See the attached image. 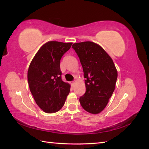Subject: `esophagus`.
Masks as SVG:
<instances>
[{
  "instance_id": "obj_1",
  "label": "esophagus",
  "mask_w": 149,
  "mask_h": 149,
  "mask_svg": "<svg viewBox=\"0 0 149 149\" xmlns=\"http://www.w3.org/2000/svg\"><path fill=\"white\" fill-rule=\"evenodd\" d=\"M70 84H71V85L72 86H73L74 85V81H71V82H70Z\"/></svg>"
}]
</instances>
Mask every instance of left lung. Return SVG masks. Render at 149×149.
I'll use <instances>...</instances> for the list:
<instances>
[{
	"label": "left lung",
	"instance_id": "1",
	"mask_svg": "<svg viewBox=\"0 0 149 149\" xmlns=\"http://www.w3.org/2000/svg\"><path fill=\"white\" fill-rule=\"evenodd\" d=\"M72 48L79 58L86 79V93L79 102L89 113H100L115 89L118 78L115 65L104 49L93 42L76 43Z\"/></svg>",
	"mask_w": 149,
	"mask_h": 149
}]
</instances>
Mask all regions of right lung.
Wrapping results in <instances>:
<instances>
[{"instance_id": "right-lung-1", "label": "right lung", "mask_w": 149, "mask_h": 149, "mask_svg": "<svg viewBox=\"0 0 149 149\" xmlns=\"http://www.w3.org/2000/svg\"><path fill=\"white\" fill-rule=\"evenodd\" d=\"M72 44L48 42L38 49L30 64L27 74L30 90L37 104L47 113L60 111L70 91V84L61 79L60 60Z\"/></svg>"}]
</instances>
